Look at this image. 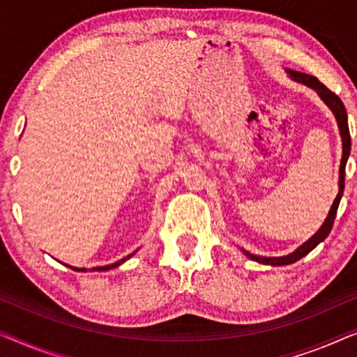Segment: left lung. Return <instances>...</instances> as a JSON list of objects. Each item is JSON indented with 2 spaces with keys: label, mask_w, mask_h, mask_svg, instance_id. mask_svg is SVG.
<instances>
[{
  "label": "left lung",
  "mask_w": 357,
  "mask_h": 357,
  "mask_svg": "<svg viewBox=\"0 0 357 357\" xmlns=\"http://www.w3.org/2000/svg\"><path fill=\"white\" fill-rule=\"evenodd\" d=\"M286 73H288L289 77L296 80V82H301V84L307 85V87H310V89H314L315 92L319 93V97L322 98L324 102L327 103V107L331 109V112H333L335 118H336V123H338V128H340L341 140H343V157H341V165H340L338 194H336L333 204H331L328 217L325 218L324 225L319 228V231L312 236V238L305 241L303 245H299V248L296 249L294 252H291L288 255H283V257H260V255H254V254H250V252H248V250L243 249L245 257H249L250 260H255V262L264 264V265H273V267L298 262L299 259H303L304 255H307L310 252V250L317 248V245L322 243V241L330 234L331 227H333V223H335L336 210H338L341 195H343V190H344V169H346V162H348V157H349V152H351V135H349V128H348V114H346L344 105L340 100L338 95L333 93L330 89L325 87V85L320 82L317 77L309 76V74H304V73L293 71V69H286Z\"/></svg>",
  "instance_id": "left-lung-1"
}]
</instances>
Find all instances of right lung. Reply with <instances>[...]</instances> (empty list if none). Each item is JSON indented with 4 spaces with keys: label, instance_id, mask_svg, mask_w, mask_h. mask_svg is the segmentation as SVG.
Here are the masks:
<instances>
[{
    "label": "right lung",
    "instance_id": "1",
    "mask_svg": "<svg viewBox=\"0 0 357 357\" xmlns=\"http://www.w3.org/2000/svg\"><path fill=\"white\" fill-rule=\"evenodd\" d=\"M134 254H135V252L129 254L128 257L118 260V262H114V264H112V265H105V267H95V268H92V270H93V272H107V270H112V268H114V267H118V265H121L123 262H126V260H128L129 257H132ZM68 267L73 268V270H76V272H87V270H85V268H76V267H71V265H68Z\"/></svg>",
    "mask_w": 357,
    "mask_h": 357
}]
</instances>
